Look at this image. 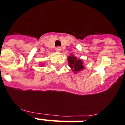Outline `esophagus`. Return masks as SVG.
Masks as SVG:
<instances>
[{
    "mask_svg": "<svg viewBox=\"0 0 125 125\" xmlns=\"http://www.w3.org/2000/svg\"><path fill=\"white\" fill-rule=\"evenodd\" d=\"M62 50V48L60 46H58V47L56 48V52H60Z\"/></svg>",
    "mask_w": 125,
    "mask_h": 125,
    "instance_id": "obj_1",
    "label": "esophagus"
}]
</instances>
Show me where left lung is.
Returning <instances> with one entry per match:
<instances>
[{
	"label": "left lung",
	"instance_id": "left-lung-1",
	"mask_svg": "<svg viewBox=\"0 0 125 125\" xmlns=\"http://www.w3.org/2000/svg\"><path fill=\"white\" fill-rule=\"evenodd\" d=\"M68 62L69 67L75 73L82 71L84 67L83 65V62L81 60L77 59L72 54L68 57Z\"/></svg>",
	"mask_w": 125,
	"mask_h": 125
}]
</instances>
